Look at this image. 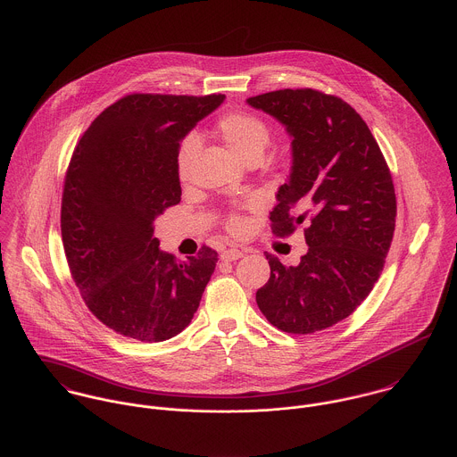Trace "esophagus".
I'll use <instances>...</instances> for the list:
<instances>
[{
  "label": "esophagus",
  "instance_id": "34e87169",
  "mask_svg": "<svg viewBox=\"0 0 457 457\" xmlns=\"http://www.w3.org/2000/svg\"><path fill=\"white\" fill-rule=\"evenodd\" d=\"M242 256H244V251H242V249H237V247L228 249V251H224V253L220 254L222 262H235V260H238V258H242Z\"/></svg>",
  "mask_w": 457,
  "mask_h": 457
}]
</instances>
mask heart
Wrapping results in <instances>:
<instances>
[{"instance_id":"1","label":"heart","mask_w":457,"mask_h":457,"mask_svg":"<svg viewBox=\"0 0 457 457\" xmlns=\"http://www.w3.org/2000/svg\"><path fill=\"white\" fill-rule=\"evenodd\" d=\"M219 136L224 143L245 162H258L270 143L269 123L249 111H229L217 120L215 125ZM199 148V139L195 134H187L177 150V171L180 180L185 182L190 177V168ZM226 229L231 235H242L245 231V219L233 212L226 219Z\"/></svg>"}]
</instances>
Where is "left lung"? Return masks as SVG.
Returning <instances> with one entry per match:
<instances>
[{
  "label": "left lung",
  "instance_id": "obj_1",
  "mask_svg": "<svg viewBox=\"0 0 457 457\" xmlns=\"http://www.w3.org/2000/svg\"><path fill=\"white\" fill-rule=\"evenodd\" d=\"M293 137L289 180L270 212L275 237L298 224L307 253L296 267L272 254L256 302L287 334H314L348 318L383 270L395 229V190L386 161L362 116L343 98L312 88L247 98Z\"/></svg>",
  "mask_w": 457,
  "mask_h": 457
}]
</instances>
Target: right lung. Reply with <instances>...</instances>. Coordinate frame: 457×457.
<instances>
[{
	"mask_svg": "<svg viewBox=\"0 0 457 457\" xmlns=\"http://www.w3.org/2000/svg\"><path fill=\"white\" fill-rule=\"evenodd\" d=\"M224 95L132 93L105 107L79 139L63 185L62 240L93 316L141 343L175 337L215 270L203 245L179 262L159 249L154 220L180 203L177 150Z\"/></svg>",
	"mask_w": 457,
	"mask_h": 457,
	"instance_id": "add662e5",
	"label": "right lung"
}]
</instances>
